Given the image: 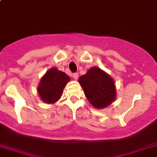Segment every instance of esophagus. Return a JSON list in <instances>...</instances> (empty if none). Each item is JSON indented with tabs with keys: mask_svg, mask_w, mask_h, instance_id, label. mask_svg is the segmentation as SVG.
Listing matches in <instances>:
<instances>
[{
	"mask_svg": "<svg viewBox=\"0 0 157 157\" xmlns=\"http://www.w3.org/2000/svg\"><path fill=\"white\" fill-rule=\"evenodd\" d=\"M78 74L77 73H74V74H72V77H73V79L74 80H77V79H78Z\"/></svg>",
	"mask_w": 157,
	"mask_h": 157,
	"instance_id": "1",
	"label": "esophagus"
}]
</instances>
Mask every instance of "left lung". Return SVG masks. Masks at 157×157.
Returning <instances> with one entry per match:
<instances>
[{
  "label": "left lung",
  "instance_id": "left-lung-1",
  "mask_svg": "<svg viewBox=\"0 0 157 157\" xmlns=\"http://www.w3.org/2000/svg\"><path fill=\"white\" fill-rule=\"evenodd\" d=\"M78 81L89 102L98 109L108 107L117 98L114 80L98 67H90Z\"/></svg>",
  "mask_w": 157,
  "mask_h": 157
}]
</instances>
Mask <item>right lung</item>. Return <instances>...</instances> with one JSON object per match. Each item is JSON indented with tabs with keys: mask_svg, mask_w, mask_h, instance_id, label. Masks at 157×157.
<instances>
[{
	"mask_svg": "<svg viewBox=\"0 0 157 157\" xmlns=\"http://www.w3.org/2000/svg\"><path fill=\"white\" fill-rule=\"evenodd\" d=\"M71 81L65 72L51 67L40 78L37 86V93L45 103H55L61 98L64 87Z\"/></svg>",
	"mask_w": 157,
	"mask_h": 157,
	"instance_id": "add662e5",
	"label": "right lung"
}]
</instances>
